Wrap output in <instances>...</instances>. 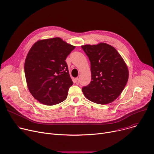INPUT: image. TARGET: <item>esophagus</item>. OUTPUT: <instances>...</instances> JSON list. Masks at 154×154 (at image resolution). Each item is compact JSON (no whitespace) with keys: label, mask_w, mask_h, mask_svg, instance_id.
<instances>
[{"label":"esophagus","mask_w":154,"mask_h":154,"mask_svg":"<svg viewBox=\"0 0 154 154\" xmlns=\"http://www.w3.org/2000/svg\"><path fill=\"white\" fill-rule=\"evenodd\" d=\"M75 83H76L77 85L79 84V79L78 78H76V79H75Z\"/></svg>","instance_id":"esophagus-1"}]
</instances>
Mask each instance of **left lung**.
<instances>
[{"instance_id": "1", "label": "left lung", "mask_w": 154, "mask_h": 154, "mask_svg": "<svg viewBox=\"0 0 154 154\" xmlns=\"http://www.w3.org/2000/svg\"><path fill=\"white\" fill-rule=\"evenodd\" d=\"M91 63V80L82 88L87 98L106 104L119 96L128 79V69L114 47L105 43L82 45Z\"/></svg>"}]
</instances>
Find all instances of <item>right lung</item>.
<instances>
[{
  "mask_svg": "<svg viewBox=\"0 0 154 154\" xmlns=\"http://www.w3.org/2000/svg\"><path fill=\"white\" fill-rule=\"evenodd\" d=\"M75 47L55 37L37 41L27 53L24 67L27 85L42 104L52 106L66 99L73 82L65 60Z\"/></svg>",
  "mask_w": 154,
  "mask_h": 154,
  "instance_id": "1",
  "label": "right lung"
}]
</instances>
